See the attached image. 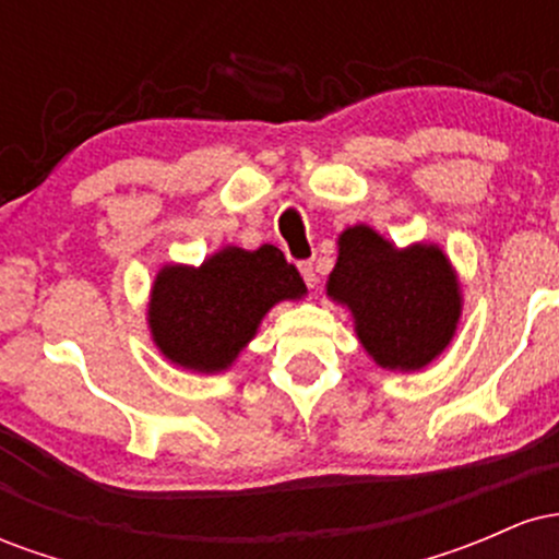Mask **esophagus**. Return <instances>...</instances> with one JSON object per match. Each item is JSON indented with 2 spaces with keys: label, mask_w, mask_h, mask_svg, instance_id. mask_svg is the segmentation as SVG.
Segmentation results:
<instances>
[{
  "label": "esophagus",
  "mask_w": 559,
  "mask_h": 559,
  "mask_svg": "<svg viewBox=\"0 0 559 559\" xmlns=\"http://www.w3.org/2000/svg\"><path fill=\"white\" fill-rule=\"evenodd\" d=\"M299 273H301V278H305L307 286L316 288L318 275H316V265H312V262H299Z\"/></svg>",
  "instance_id": "34e87169"
}]
</instances>
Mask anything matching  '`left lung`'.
Wrapping results in <instances>:
<instances>
[{
  "mask_svg": "<svg viewBox=\"0 0 559 559\" xmlns=\"http://www.w3.org/2000/svg\"><path fill=\"white\" fill-rule=\"evenodd\" d=\"M325 292L352 312L376 365L404 373L447 349L463 312L457 273L436 243L396 249L362 223L338 236Z\"/></svg>",
  "mask_w": 559,
  "mask_h": 559,
  "instance_id": "8db88e82",
  "label": "left lung"
}]
</instances>
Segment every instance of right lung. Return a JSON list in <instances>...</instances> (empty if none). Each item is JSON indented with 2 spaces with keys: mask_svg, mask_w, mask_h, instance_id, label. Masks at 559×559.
<instances>
[{
  "mask_svg": "<svg viewBox=\"0 0 559 559\" xmlns=\"http://www.w3.org/2000/svg\"><path fill=\"white\" fill-rule=\"evenodd\" d=\"M305 281L284 252L223 247L199 267L165 265L150 294L152 338L173 365L221 373L254 338L262 318L284 299H301Z\"/></svg>",
  "mask_w": 559,
  "mask_h": 559,
  "instance_id": "right-lung-1",
  "label": "right lung"
}]
</instances>
